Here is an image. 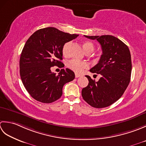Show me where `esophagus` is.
Here are the masks:
<instances>
[{
    "instance_id": "1",
    "label": "esophagus",
    "mask_w": 146,
    "mask_h": 146,
    "mask_svg": "<svg viewBox=\"0 0 146 146\" xmlns=\"http://www.w3.org/2000/svg\"><path fill=\"white\" fill-rule=\"evenodd\" d=\"M81 74H77V73H76V74H75V77H76V78H77V77H81Z\"/></svg>"
}]
</instances>
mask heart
Here are the masks:
<instances>
[{
	"mask_svg": "<svg viewBox=\"0 0 146 146\" xmlns=\"http://www.w3.org/2000/svg\"><path fill=\"white\" fill-rule=\"evenodd\" d=\"M70 42L65 43L62 47V54L66 56L69 52V49L70 45ZM82 47L86 53H91L94 50V44L90 41H85L82 43ZM67 67L77 73H81L84 69L89 67V64L87 62H81L76 60H72L67 63Z\"/></svg>",
	"mask_w": 146,
	"mask_h": 146,
	"instance_id": "1",
	"label": "heart"
}]
</instances>
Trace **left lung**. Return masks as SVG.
<instances>
[{
    "mask_svg": "<svg viewBox=\"0 0 146 146\" xmlns=\"http://www.w3.org/2000/svg\"><path fill=\"white\" fill-rule=\"evenodd\" d=\"M84 36L96 40L102 46L100 60L90 69L91 72L102 77L96 82L86 76L89 84L82 90V96L94 108H105L120 99L129 86L132 72L131 55L126 44L113 36Z\"/></svg>",
    "mask_w": 146,
    "mask_h": 146,
    "instance_id": "8db88e82",
    "label": "left lung"
}]
</instances>
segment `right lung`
Listing matches in <instances>:
<instances>
[{
    "label": "right lung",
    "mask_w": 146,
    "mask_h": 146,
    "mask_svg": "<svg viewBox=\"0 0 146 146\" xmlns=\"http://www.w3.org/2000/svg\"><path fill=\"white\" fill-rule=\"evenodd\" d=\"M78 36L48 27L38 29L26 41L19 60L20 76L35 100L43 103L55 102L62 95L64 85L75 78L69 69H61L56 76L51 68L55 65L64 67L60 65L62 47Z\"/></svg>",
    "instance_id": "right-lung-1"
}]
</instances>
